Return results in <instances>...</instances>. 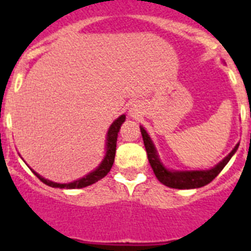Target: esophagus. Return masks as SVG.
<instances>
[{
    "mask_svg": "<svg viewBox=\"0 0 251 251\" xmlns=\"http://www.w3.org/2000/svg\"><path fill=\"white\" fill-rule=\"evenodd\" d=\"M129 114L133 118H138L139 115L142 114V105L141 104H133L129 109Z\"/></svg>",
    "mask_w": 251,
    "mask_h": 251,
    "instance_id": "34e87169",
    "label": "esophagus"
}]
</instances>
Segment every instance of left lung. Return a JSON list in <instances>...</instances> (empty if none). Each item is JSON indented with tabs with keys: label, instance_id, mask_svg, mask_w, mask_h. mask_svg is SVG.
I'll return each mask as SVG.
<instances>
[{
	"label": "left lung",
	"instance_id": "1",
	"mask_svg": "<svg viewBox=\"0 0 251 251\" xmlns=\"http://www.w3.org/2000/svg\"><path fill=\"white\" fill-rule=\"evenodd\" d=\"M142 137H143V143H145L146 151H147L148 161L151 163L153 172L158 178L161 183L165 186H168L171 188H178V190H188V188H199L202 186L207 185L220 174L223 168L227 165V162L230 161L234 153L239 148V143L235 146L234 150L220 162L217 163L215 167L210 168V170L205 171H170L162 165V162L159 161L157 151L154 148L152 139L148 136V133L143 127H141Z\"/></svg>",
	"mask_w": 251,
	"mask_h": 251
}]
</instances>
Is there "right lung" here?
Here are the masks:
<instances>
[{"mask_svg":"<svg viewBox=\"0 0 251 251\" xmlns=\"http://www.w3.org/2000/svg\"><path fill=\"white\" fill-rule=\"evenodd\" d=\"M126 121V115L122 114L119 118L115 119L114 122L112 123V126L108 129V134H106V153L105 156H104V159L101 161L100 165L98 167L95 168L93 172L88 174L86 176L81 177L80 179H76L74 182L70 183H57V182H52L50 179H46L44 177L40 176L39 174H36L35 171H32L35 174V176L44 182L45 185L50 186V187H59V188H83L86 187V186L93 185L97 181L103 178L104 176L108 175V172L110 171L113 166V162H114V157H115V150H117V138H118V132L121 126L123 124V122Z\"/></svg>","mask_w":251,"mask_h":251,"instance_id":"1","label":"right lung"}]
</instances>
